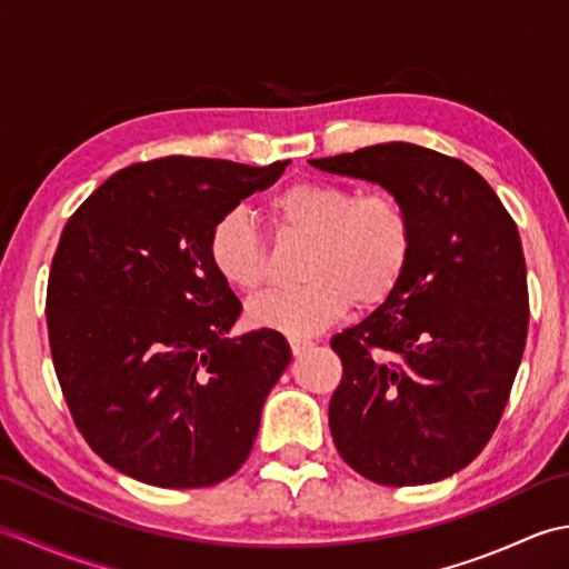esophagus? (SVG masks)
<instances>
[{"label": "esophagus", "instance_id": "1", "mask_svg": "<svg viewBox=\"0 0 569 569\" xmlns=\"http://www.w3.org/2000/svg\"><path fill=\"white\" fill-rule=\"evenodd\" d=\"M288 345H291V349H293V355H300V352H306V349H310L312 345L316 342H310V340H303V337H288Z\"/></svg>", "mask_w": 569, "mask_h": 569}]
</instances>
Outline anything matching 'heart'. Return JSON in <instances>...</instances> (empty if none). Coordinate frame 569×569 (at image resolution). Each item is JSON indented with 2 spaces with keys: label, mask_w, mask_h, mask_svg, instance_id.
I'll list each match as a JSON object with an SVG mask.
<instances>
[{
  "label": "heart",
  "mask_w": 569,
  "mask_h": 569,
  "mask_svg": "<svg viewBox=\"0 0 569 569\" xmlns=\"http://www.w3.org/2000/svg\"><path fill=\"white\" fill-rule=\"evenodd\" d=\"M269 214L281 239H306L303 286L249 303L257 328L312 335L340 320L355 303L373 310L403 283L416 251V227L391 192H361L330 180H300L278 190ZM208 257L217 276L241 293H257L271 273L269 244L244 210L214 220Z\"/></svg>",
  "instance_id": "b5f03b06"
}]
</instances>
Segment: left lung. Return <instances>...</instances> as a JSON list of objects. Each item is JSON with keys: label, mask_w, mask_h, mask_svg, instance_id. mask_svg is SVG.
Wrapping results in <instances>:
<instances>
[{"label": "left lung", "mask_w": 569, "mask_h": 569, "mask_svg": "<svg viewBox=\"0 0 569 569\" xmlns=\"http://www.w3.org/2000/svg\"><path fill=\"white\" fill-rule=\"evenodd\" d=\"M310 163L383 186L416 227L398 291L330 340L342 359L330 398L337 452L383 487L452 477L491 440L526 349L528 281L513 217L475 168L416 143Z\"/></svg>", "instance_id": "8db88e82"}]
</instances>
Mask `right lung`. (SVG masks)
Instances as JSON below:
<instances>
[{
    "label": "right lung",
    "instance_id": "obj_1",
    "mask_svg": "<svg viewBox=\"0 0 569 569\" xmlns=\"http://www.w3.org/2000/svg\"><path fill=\"white\" fill-rule=\"evenodd\" d=\"M286 166L134 163L63 227L46 293L56 377L84 442L122 475L200 489L247 462L291 347L269 328L227 335L241 303L208 237Z\"/></svg>",
    "mask_w": 569,
    "mask_h": 569
}]
</instances>
